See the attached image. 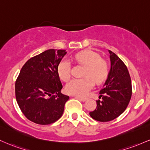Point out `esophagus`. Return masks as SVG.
<instances>
[{"label": "esophagus", "instance_id": "34e87169", "mask_svg": "<svg viewBox=\"0 0 150 150\" xmlns=\"http://www.w3.org/2000/svg\"><path fill=\"white\" fill-rule=\"evenodd\" d=\"M75 98H78V99H79L80 100H81V101H83V102H84V101H86V100H87V98H85V97H81V96H74Z\"/></svg>", "mask_w": 150, "mask_h": 150}]
</instances>
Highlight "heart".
<instances>
[{
	"label": "heart",
	"instance_id": "1",
	"mask_svg": "<svg viewBox=\"0 0 150 150\" xmlns=\"http://www.w3.org/2000/svg\"><path fill=\"white\" fill-rule=\"evenodd\" d=\"M74 59L80 64L85 66L83 79H74L66 86V91L71 95L83 96L92 87L94 81L100 83L105 79L108 74V65L104 59H100L98 54L92 51H83L74 56ZM71 64L68 59H63L58 65L57 72L62 80H69Z\"/></svg>",
	"mask_w": 150,
	"mask_h": 150
}]
</instances>
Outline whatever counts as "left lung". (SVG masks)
I'll use <instances>...</instances> for the list:
<instances>
[{
	"label": "left lung",
	"mask_w": 150,
	"mask_h": 150,
	"mask_svg": "<svg viewBox=\"0 0 150 150\" xmlns=\"http://www.w3.org/2000/svg\"><path fill=\"white\" fill-rule=\"evenodd\" d=\"M110 54V69L100 91L102 100H96L97 107L89 112L92 118L100 122L115 119L125 110L132 96V83L127 67L115 53Z\"/></svg>",
	"instance_id": "1"
}]
</instances>
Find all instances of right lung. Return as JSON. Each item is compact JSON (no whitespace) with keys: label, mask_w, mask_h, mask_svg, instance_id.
Returning <instances> with one entry per match:
<instances>
[{"label":"right lung","mask_w":150,"mask_h":150,"mask_svg":"<svg viewBox=\"0 0 150 150\" xmlns=\"http://www.w3.org/2000/svg\"><path fill=\"white\" fill-rule=\"evenodd\" d=\"M66 50H48L30 59L16 82V100L32 122L49 125L62 117L69 97L61 93L57 68Z\"/></svg>","instance_id":"add662e5"}]
</instances>
